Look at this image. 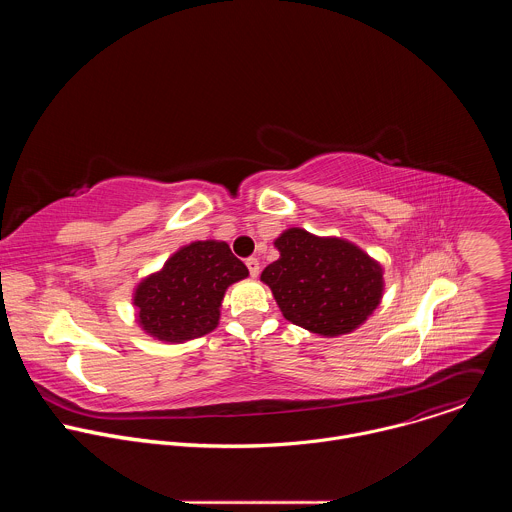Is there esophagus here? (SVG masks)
Returning a JSON list of instances; mask_svg holds the SVG:
<instances>
[{"label":"esophagus","mask_w":512,"mask_h":512,"mask_svg":"<svg viewBox=\"0 0 512 512\" xmlns=\"http://www.w3.org/2000/svg\"><path fill=\"white\" fill-rule=\"evenodd\" d=\"M245 263H247V269H249V273H251L253 277H257V275H259V259H255V257H249Z\"/></svg>","instance_id":"esophagus-1"}]
</instances>
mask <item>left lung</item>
Returning a JSON list of instances; mask_svg holds the SVG:
<instances>
[{
    "label": "left lung",
    "instance_id": "1",
    "mask_svg": "<svg viewBox=\"0 0 512 512\" xmlns=\"http://www.w3.org/2000/svg\"><path fill=\"white\" fill-rule=\"evenodd\" d=\"M275 247L279 259L263 269L261 281L271 287L291 324L340 336L358 328L379 306L383 269L356 245L289 229Z\"/></svg>",
    "mask_w": 512,
    "mask_h": 512
}]
</instances>
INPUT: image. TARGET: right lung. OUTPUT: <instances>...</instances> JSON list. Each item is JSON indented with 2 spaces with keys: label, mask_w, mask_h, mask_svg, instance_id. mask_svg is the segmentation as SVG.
I'll return each instance as SVG.
<instances>
[{
  "label": "right lung",
  "mask_w": 512,
  "mask_h": 512,
  "mask_svg": "<svg viewBox=\"0 0 512 512\" xmlns=\"http://www.w3.org/2000/svg\"><path fill=\"white\" fill-rule=\"evenodd\" d=\"M247 275L249 269L227 243H190L160 273L137 285V320L145 332L166 342L204 336L218 324L227 287Z\"/></svg>",
  "instance_id": "1"
}]
</instances>
